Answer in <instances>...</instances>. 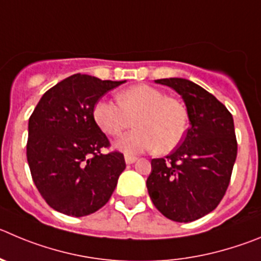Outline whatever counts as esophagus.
<instances>
[{"label":"esophagus","mask_w":261,"mask_h":261,"mask_svg":"<svg viewBox=\"0 0 261 261\" xmlns=\"http://www.w3.org/2000/svg\"><path fill=\"white\" fill-rule=\"evenodd\" d=\"M124 159H125L126 164H133L136 160H137V158L132 156V155H125V156H124Z\"/></svg>","instance_id":"obj_1"}]
</instances>
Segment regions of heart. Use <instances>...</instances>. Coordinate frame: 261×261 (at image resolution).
I'll return each instance as SVG.
<instances>
[{
  "label": "heart",
  "instance_id": "obj_1",
  "mask_svg": "<svg viewBox=\"0 0 261 261\" xmlns=\"http://www.w3.org/2000/svg\"><path fill=\"white\" fill-rule=\"evenodd\" d=\"M119 103L101 99L93 109L95 123L110 137H118L132 126L115 143L125 154H140L156 149L169 152L177 147L189 128V114L180 101L150 85H136L118 94Z\"/></svg>",
  "mask_w": 261,
  "mask_h": 261
}]
</instances>
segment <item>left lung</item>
<instances>
[{"mask_svg":"<svg viewBox=\"0 0 261 261\" xmlns=\"http://www.w3.org/2000/svg\"><path fill=\"white\" fill-rule=\"evenodd\" d=\"M155 83L182 97L190 126L171 154L151 160L147 191L167 219L190 223L214 211L225 195L237 158L233 116L193 81L169 77Z\"/></svg>","mask_w":261,"mask_h":261,"instance_id":"8db88e82","label":"left lung"}]
</instances>
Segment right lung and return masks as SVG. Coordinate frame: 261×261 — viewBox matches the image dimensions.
Wrapping results in <instances>:
<instances>
[{
	"instance_id": "right-lung-1",
	"label": "right lung",
	"mask_w": 261,
	"mask_h": 261,
	"mask_svg": "<svg viewBox=\"0 0 261 261\" xmlns=\"http://www.w3.org/2000/svg\"><path fill=\"white\" fill-rule=\"evenodd\" d=\"M123 83L76 73L50 88L33 110L28 166L37 190L56 211L87 216L111 198L125 160L119 151L102 154L110 142L95 123L93 109Z\"/></svg>"
}]
</instances>
